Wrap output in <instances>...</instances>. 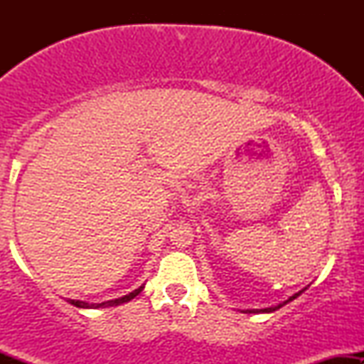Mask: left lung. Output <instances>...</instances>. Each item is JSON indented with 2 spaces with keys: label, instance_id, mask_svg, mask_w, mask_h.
Instances as JSON below:
<instances>
[{
  "label": "left lung",
  "instance_id": "obj_1",
  "mask_svg": "<svg viewBox=\"0 0 364 364\" xmlns=\"http://www.w3.org/2000/svg\"><path fill=\"white\" fill-rule=\"evenodd\" d=\"M304 289H306V287H304ZM304 289H301V291H298L296 292V294H292V296H289V298L286 299V301H282V303H279L277 306H270V308H262V310H241L243 313H272V311H275V310H279V308H282L284 304H287L289 301H292V299H296L298 298L299 294H301V292L304 291Z\"/></svg>",
  "mask_w": 364,
  "mask_h": 364
}]
</instances>
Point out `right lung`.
Instances as JSON below:
<instances>
[{
    "label": "right lung",
    "mask_w": 364,
    "mask_h": 364,
    "mask_svg": "<svg viewBox=\"0 0 364 364\" xmlns=\"http://www.w3.org/2000/svg\"><path fill=\"white\" fill-rule=\"evenodd\" d=\"M145 284H141L139 289L128 292L127 296H121V298H116V299H109V301H104V303H85V301H80V299H68L70 304H73V306L77 308H85V310H89V308H107V306H118V304H123V303H128L132 301L135 296H139L141 291H144Z\"/></svg>",
    "instance_id": "add662e5"
}]
</instances>
